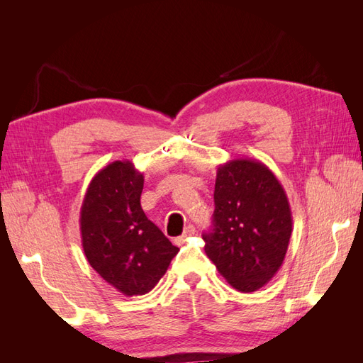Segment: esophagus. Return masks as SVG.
Returning a JSON list of instances; mask_svg holds the SVG:
<instances>
[{
	"label": "esophagus",
	"mask_w": 363,
	"mask_h": 363,
	"mask_svg": "<svg viewBox=\"0 0 363 363\" xmlns=\"http://www.w3.org/2000/svg\"><path fill=\"white\" fill-rule=\"evenodd\" d=\"M195 233V227L192 225V224H189L188 227L184 228V232H183V235L180 236V238H177V242H182V240H184V239H188L189 236H192Z\"/></svg>",
	"instance_id": "obj_1"
}]
</instances>
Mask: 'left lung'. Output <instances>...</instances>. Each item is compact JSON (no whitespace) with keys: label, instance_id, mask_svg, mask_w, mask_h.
I'll use <instances>...</instances> for the list:
<instances>
[{"label":"left lung","instance_id":"left-lung-1","mask_svg":"<svg viewBox=\"0 0 363 363\" xmlns=\"http://www.w3.org/2000/svg\"><path fill=\"white\" fill-rule=\"evenodd\" d=\"M212 230L204 251L239 292H255L276 276L286 256L292 213L286 192L259 160L219 164Z\"/></svg>","mask_w":363,"mask_h":363}]
</instances>
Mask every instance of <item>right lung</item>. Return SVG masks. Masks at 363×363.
I'll return each mask as SVG.
<instances>
[{"label": "right lung", "instance_id": "1", "mask_svg": "<svg viewBox=\"0 0 363 363\" xmlns=\"http://www.w3.org/2000/svg\"><path fill=\"white\" fill-rule=\"evenodd\" d=\"M142 189L144 174L133 163L112 162L91 180L80 211L87 262L127 296L150 292L179 252L142 211Z\"/></svg>", "mask_w": 363, "mask_h": 363}]
</instances>
